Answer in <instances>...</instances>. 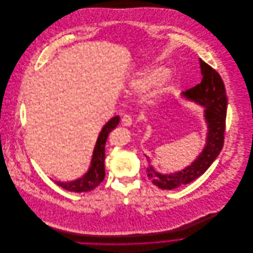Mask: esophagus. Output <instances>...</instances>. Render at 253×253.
Wrapping results in <instances>:
<instances>
[{"label":"esophagus","mask_w":253,"mask_h":253,"mask_svg":"<svg viewBox=\"0 0 253 253\" xmlns=\"http://www.w3.org/2000/svg\"><path fill=\"white\" fill-rule=\"evenodd\" d=\"M122 124L123 126H129L132 125V119H131V116L128 115V114H126L123 116L122 118Z\"/></svg>","instance_id":"obj_1"}]
</instances>
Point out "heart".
<instances>
[{
    "mask_svg": "<svg viewBox=\"0 0 253 253\" xmlns=\"http://www.w3.org/2000/svg\"><path fill=\"white\" fill-rule=\"evenodd\" d=\"M164 71L161 70V69H157V70H153L152 72L148 73L146 75L144 79L142 80H137V81H134L133 84L136 85V86H143L145 84L157 80L159 77H161L163 75Z\"/></svg>",
    "mask_w": 253,
    "mask_h": 253,
    "instance_id": "heart-1",
    "label": "heart"
}]
</instances>
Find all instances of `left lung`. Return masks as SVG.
Here are the masks:
<instances>
[{"mask_svg": "<svg viewBox=\"0 0 253 253\" xmlns=\"http://www.w3.org/2000/svg\"><path fill=\"white\" fill-rule=\"evenodd\" d=\"M203 79L196 86L183 93L206 107L205 116L209 124V133L207 145L198 159L184 170L171 173H158L151 166L150 160L146 157V172L149 179L162 190H172L197 179L211 166L221 152L226 128L227 96L222 78L211 66L200 59Z\"/></svg>", "mask_w": 253, "mask_h": 253, "instance_id": "obj_1", "label": "left lung"}]
</instances>
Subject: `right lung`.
<instances>
[{
	"label": "right lung",
	"mask_w": 253,
	"mask_h": 253,
	"mask_svg": "<svg viewBox=\"0 0 253 253\" xmlns=\"http://www.w3.org/2000/svg\"><path fill=\"white\" fill-rule=\"evenodd\" d=\"M119 122H120V117L116 116L112 118L103 126L94 147L91 167L82 178L72 181V182L54 181L55 184L67 191L75 192V193L88 192L96 188L105 177L104 160H105V143L107 141V137L109 133L118 126Z\"/></svg>",
	"instance_id": "add662e5"
}]
</instances>
